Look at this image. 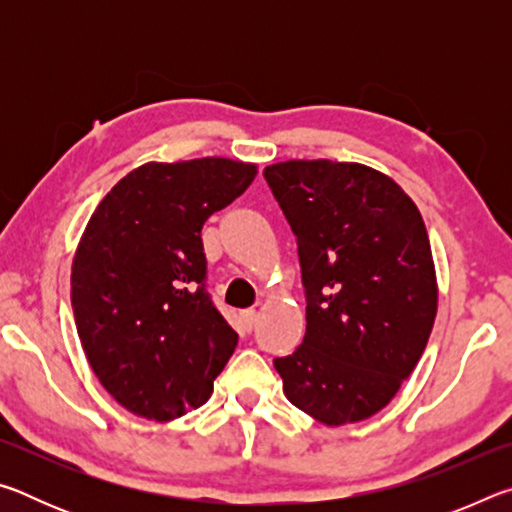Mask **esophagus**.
<instances>
[{"label": "esophagus", "mask_w": 512, "mask_h": 512, "mask_svg": "<svg viewBox=\"0 0 512 512\" xmlns=\"http://www.w3.org/2000/svg\"><path fill=\"white\" fill-rule=\"evenodd\" d=\"M257 323V311L255 309H248L241 314V325H244L246 332H253V327Z\"/></svg>", "instance_id": "1"}]
</instances>
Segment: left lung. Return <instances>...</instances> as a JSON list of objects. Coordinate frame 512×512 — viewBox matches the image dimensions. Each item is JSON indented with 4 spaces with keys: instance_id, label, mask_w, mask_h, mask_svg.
Instances as JSON below:
<instances>
[{
    "instance_id": "obj_1",
    "label": "left lung",
    "mask_w": 512,
    "mask_h": 512,
    "mask_svg": "<svg viewBox=\"0 0 512 512\" xmlns=\"http://www.w3.org/2000/svg\"><path fill=\"white\" fill-rule=\"evenodd\" d=\"M264 178L298 244L307 332L275 357L284 395L339 427L384 409L427 348L438 307L427 228L370 167L289 160Z\"/></svg>"
}]
</instances>
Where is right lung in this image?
<instances>
[{"label":"right lung","instance_id":"obj_1","mask_svg":"<svg viewBox=\"0 0 512 512\" xmlns=\"http://www.w3.org/2000/svg\"><path fill=\"white\" fill-rule=\"evenodd\" d=\"M228 158L149 162L94 210L72 264V309L94 375L146 420L210 400L239 336L207 293L203 223L255 180Z\"/></svg>","mask_w":512,"mask_h":512}]
</instances>
